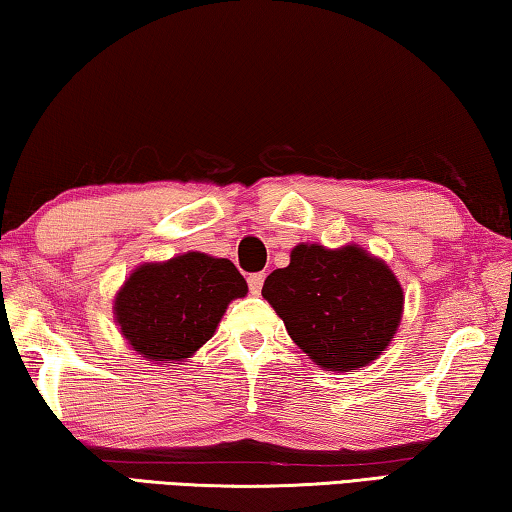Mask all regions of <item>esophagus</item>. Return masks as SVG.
Instances as JSON below:
<instances>
[{
  "instance_id": "obj_1",
  "label": "esophagus",
  "mask_w": 512,
  "mask_h": 512,
  "mask_svg": "<svg viewBox=\"0 0 512 512\" xmlns=\"http://www.w3.org/2000/svg\"><path fill=\"white\" fill-rule=\"evenodd\" d=\"M263 281H265V274H263V272H256V274H249V276H247V283H249V292H251V295H261Z\"/></svg>"
}]
</instances>
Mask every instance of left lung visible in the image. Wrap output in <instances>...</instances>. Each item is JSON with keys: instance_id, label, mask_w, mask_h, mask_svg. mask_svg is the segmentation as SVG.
Instances as JSON below:
<instances>
[{"instance_id": "left-lung-1", "label": "left lung", "mask_w": 512, "mask_h": 512, "mask_svg": "<svg viewBox=\"0 0 512 512\" xmlns=\"http://www.w3.org/2000/svg\"><path fill=\"white\" fill-rule=\"evenodd\" d=\"M263 297L288 335L324 370L370 365L390 345L404 290L381 258L358 245H297L290 265L265 279Z\"/></svg>"}]
</instances>
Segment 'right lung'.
<instances>
[{"instance_id": "1", "label": "right lung", "mask_w": 512, "mask_h": 512, "mask_svg": "<svg viewBox=\"0 0 512 512\" xmlns=\"http://www.w3.org/2000/svg\"><path fill=\"white\" fill-rule=\"evenodd\" d=\"M245 295L247 281L231 261L188 251L133 270L113 311L140 356L179 363L213 338L226 306Z\"/></svg>"}]
</instances>
